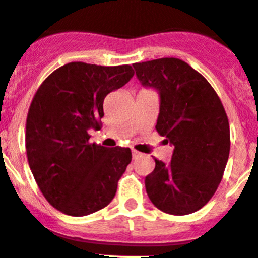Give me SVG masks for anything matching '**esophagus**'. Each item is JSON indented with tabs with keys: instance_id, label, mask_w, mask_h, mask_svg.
Instances as JSON below:
<instances>
[{
	"instance_id": "obj_1",
	"label": "esophagus",
	"mask_w": 258,
	"mask_h": 258,
	"mask_svg": "<svg viewBox=\"0 0 258 258\" xmlns=\"http://www.w3.org/2000/svg\"><path fill=\"white\" fill-rule=\"evenodd\" d=\"M132 153H133V159H137V158L142 157V153H139V152H138V150L133 149Z\"/></svg>"
}]
</instances>
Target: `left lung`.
I'll list each match as a JSON object with an SVG mask.
<instances>
[{"mask_svg":"<svg viewBox=\"0 0 258 258\" xmlns=\"http://www.w3.org/2000/svg\"><path fill=\"white\" fill-rule=\"evenodd\" d=\"M145 88L159 94L155 129L174 147L172 160H155L145 189L158 210L184 216L201 210L216 193L229 155V124L211 84L175 57L134 63Z\"/></svg>","mask_w":258,"mask_h":258,"instance_id":"1","label":"left lung"}]
</instances>
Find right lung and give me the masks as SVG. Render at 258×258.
<instances>
[{
	"instance_id": "right-lung-1",
	"label": "right lung",
	"mask_w": 258,
	"mask_h": 258,
	"mask_svg": "<svg viewBox=\"0 0 258 258\" xmlns=\"http://www.w3.org/2000/svg\"><path fill=\"white\" fill-rule=\"evenodd\" d=\"M130 65L69 62L46 78L26 120V153L35 180L52 207L83 217L106 207L132 162L129 148L89 143L100 129L104 99L133 78Z\"/></svg>"
}]
</instances>
